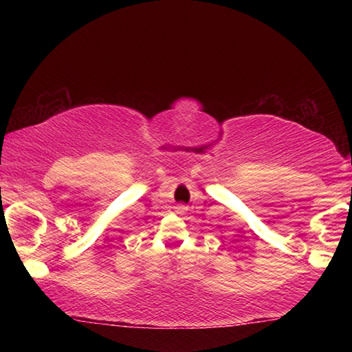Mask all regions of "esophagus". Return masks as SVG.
I'll use <instances>...</instances> for the list:
<instances>
[{"instance_id": "34e87169", "label": "esophagus", "mask_w": 352, "mask_h": 352, "mask_svg": "<svg viewBox=\"0 0 352 352\" xmlns=\"http://www.w3.org/2000/svg\"><path fill=\"white\" fill-rule=\"evenodd\" d=\"M177 210H180V211H183V210H184V206H178V208H177Z\"/></svg>"}]
</instances>
